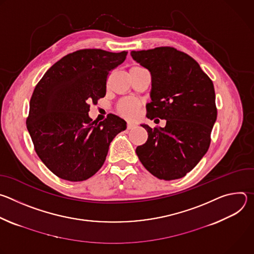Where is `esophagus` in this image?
I'll return each mask as SVG.
<instances>
[{
    "instance_id": "esophagus-1",
    "label": "esophagus",
    "mask_w": 254,
    "mask_h": 254,
    "mask_svg": "<svg viewBox=\"0 0 254 254\" xmlns=\"http://www.w3.org/2000/svg\"><path fill=\"white\" fill-rule=\"evenodd\" d=\"M127 128L128 129H131V128H133V127H135V125L134 124H132V123H127Z\"/></svg>"
}]
</instances>
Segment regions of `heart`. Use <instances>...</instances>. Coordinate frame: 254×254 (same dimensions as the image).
<instances>
[{
    "mask_svg": "<svg viewBox=\"0 0 254 254\" xmlns=\"http://www.w3.org/2000/svg\"><path fill=\"white\" fill-rule=\"evenodd\" d=\"M138 110V102L133 98H125L118 104V112L122 116L131 119L133 118Z\"/></svg>",
    "mask_w": 254,
    "mask_h": 254,
    "instance_id": "obj_1",
    "label": "heart"
}]
</instances>
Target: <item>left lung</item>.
Wrapping results in <instances>:
<instances>
[{"instance_id":"obj_1","label":"left lung","mask_w":254,"mask_h":254,"mask_svg":"<svg viewBox=\"0 0 254 254\" xmlns=\"http://www.w3.org/2000/svg\"><path fill=\"white\" fill-rule=\"evenodd\" d=\"M133 60L152 76V101L147 117L166 120L165 127H150L148 140L135 153L152 175L176 180L189 173L207 153L217 119L212 80L188 54L173 47L131 51Z\"/></svg>"}]
</instances>
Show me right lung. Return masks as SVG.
Returning a JSON list of instances; mask_svg holds the SVG:
<instances>
[{
	"mask_svg": "<svg viewBox=\"0 0 254 254\" xmlns=\"http://www.w3.org/2000/svg\"><path fill=\"white\" fill-rule=\"evenodd\" d=\"M127 54L75 51L53 64L36 85L26 125L36 153L57 177L71 182L92 177L112 140L127 128L126 121L113 114L98 124L88 116L89 104L104 97L108 74Z\"/></svg>",
	"mask_w": 254,
	"mask_h": 254,
	"instance_id": "obj_1",
	"label": "right lung"
}]
</instances>
